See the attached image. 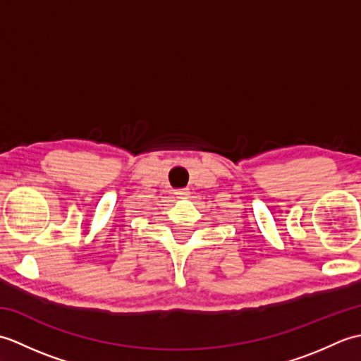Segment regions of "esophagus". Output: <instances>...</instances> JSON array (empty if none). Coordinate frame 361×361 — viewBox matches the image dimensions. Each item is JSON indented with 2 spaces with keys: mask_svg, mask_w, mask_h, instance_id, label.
Instances as JSON below:
<instances>
[{
  "mask_svg": "<svg viewBox=\"0 0 361 361\" xmlns=\"http://www.w3.org/2000/svg\"><path fill=\"white\" fill-rule=\"evenodd\" d=\"M175 194L178 198H188L189 197V189H176Z\"/></svg>",
  "mask_w": 361,
  "mask_h": 361,
  "instance_id": "1",
  "label": "esophagus"
}]
</instances>
